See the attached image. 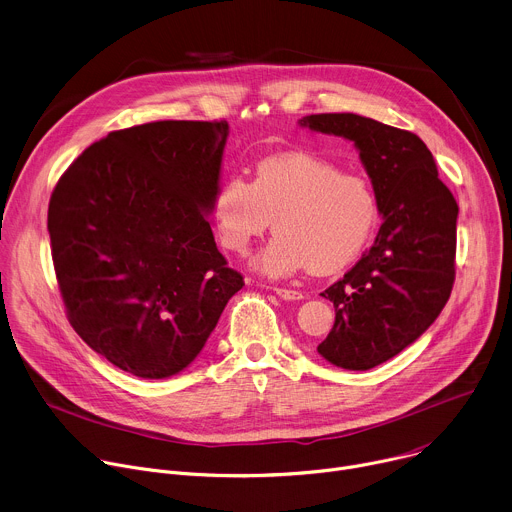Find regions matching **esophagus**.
<instances>
[{
  "instance_id": "1",
  "label": "esophagus",
  "mask_w": 512,
  "mask_h": 512,
  "mask_svg": "<svg viewBox=\"0 0 512 512\" xmlns=\"http://www.w3.org/2000/svg\"><path fill=\"white\" fill-rule=\"evenodd\" d=\"M275 294L281 298V300H287V302H296V300H304V294L302 291H296V289H285V287H273Z\"/></svg>"
}]
</instances>
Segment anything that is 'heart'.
I'll use <instances>...</instances> for the list:
<instances>
[{
    "label": "heart",
    "mask_w": 512,
    "mask_h": 512,
    "mask_svg": "<svg viewBox=\"0 0 512 512\" xmlns=\"http://www.w3.org/2000/svg\"><path fill=\"white\" fill-rule=\"evenodd\" d=\"M377 214L367 178L306 152L271 156L257 164L251 184L229 178L212 198L218 239L233 253H247L273 221L277 237L255 259L271 277L346 267L367 245Z\"/></svg>",
    "instance_id": "1"
}]
</instances>
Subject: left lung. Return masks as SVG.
<instances>
[{
  "label": "left lung",
  "mask_w": 512,
  "mask_h": 512,
  "mask_svg": "<svg viewBox=\"0 0 512 512\" xmlns=\"http://www.w3.org/2000/svg\"><path fill=\"white\" fill-rule=\"evenodd\" d=\"M350 139L377 196L375 245L324 291L334 328L318 352L346 371H369L413 344L444 310L456 277L458 204L411 131L354 113L300 119Z\"/></svg>",
  "instance_id": "left-lung-1"
}]
</instances>
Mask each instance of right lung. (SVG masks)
Here are the masks:
<instances>
[{"label": "right lung", "instance_id": "add662e5", "mask_svg": "<svg viewBox=\"0 0 512 512\" xmlns=\"http://www.w3.org/2000/svg\"><path fill=\"white\" fill-rule=\"evenodd\" d=\"M227 137V121L111 131L52 192L48 233L68 322L133 377L184 371L245 285L206 218Z\"/></svg>", "mask_w": 512, "mask_h": 512}]
</instances>
